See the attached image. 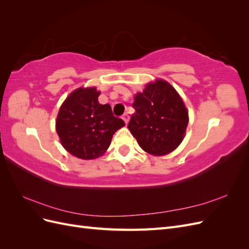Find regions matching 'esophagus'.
<instances>
[{
    "mask_svg": "<svg viewBox=\"0 0 249 249\" xmlns=\"http://www.w3.org/2000/svg\"><path fill=\"white\" fill-rule=\"evenodd\" d=\"M123 119H124V122L125 123V124H129V120H130V115L126 114V113H125V114L123 115Z\"/></svg>",
    "mask_w": 249,
    "mask_h": 249,
    "instance_id": "34e87169",
    "label": "esophagus"
}]
</instances>
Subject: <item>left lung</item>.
<instances>
[{"label": "left lung", "mask_w": 249, "mask_h": 249, "mask_svg": "<svg viewBox=\"0 0 249 249\" xmlns=\"http://www.w3.org/2000/svg\"><path fill=\"white\" fill-rule=\"evenodd\" d=\"M127 127L139 146L153 156L173 152L185 138L189 114L185 103L170 83L156 79L134 95Z\"/></svg>", "instance_id": "obj_1"}]
</instances>
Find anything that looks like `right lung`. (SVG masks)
Returning a JSON list of instances; mask_svg holds the SVG:
<instances>
[{"mask_svg": "<svg viewBox=\"0 0 249 249\" xmlns=\"http://www.w3.org/2000/svg\"><path fill=\"white\" fill-rule=\"evenodd\" d=\"M96 87H79L66 97L56 118L60 143L71 155L82 160L102 157L111 144L113 135L124 126L113 115L109 104L99 103Z\"/></svg>", "mask_w": 249, "mask_h": 249, "instance_id": "add662e5", "label": "right lung"}]
</instances>
